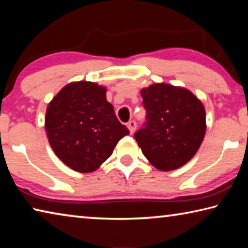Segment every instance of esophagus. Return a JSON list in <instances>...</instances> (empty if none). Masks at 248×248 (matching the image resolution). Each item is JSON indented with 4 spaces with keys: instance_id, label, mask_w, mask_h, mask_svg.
<instances>
[{
    "instance_id": "esophagus-1",
    "label": "esophagus",
    "mask_w": 248,
    "mask_h": 248,
    "mask_svg": "<svg viewBox=\"0 0 248 248\" xmlns=\"http://www.w3.org/2000/svg\"><path fill=\"white\" fill-rule=\"evenodd\" d=\"M128 128H129L130 132H131V133H133L134 131H136V128H137V123H136V121H134V120L129 121V123H128Z\"/></svg>"
}]
</instances>
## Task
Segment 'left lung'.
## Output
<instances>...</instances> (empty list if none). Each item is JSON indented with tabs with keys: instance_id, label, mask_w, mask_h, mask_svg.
I'll return each instance as SVG.
<instances>
[{
	"instance_id": "1",
	"label": "left lung",
	"mask_w": 248,
	"mask_h": 248,
	"mask_svg": "<svg viewBox=\"0 0 248 248\" xmlns=\"http://www.w3.org/2000/svg\"><path fill=\"white\" fill-rule=\"evenodd\" d=\"M146 121L134 133L144 156L159 170H173L197 153L205 134L202 103L183 87L156 83L141 91Z\"/></svg>"
}]
</instances>
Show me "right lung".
Masks as SVG:
<instances>
[{
    "label": "right lung",
    "instance_id": "right-lung-1",
    "mask_svg": "<svg viewBox=\"0 0 248 248\" xmlns=\"http://www.w3.org/2000/svg\"><path fill=\"white\" fill-rule=\"evenodd\" d=\"M45 128L53 152L79 173L97 170L129 134L107 102L106 89L86 81L70 83L54 96Z\"/></svg>",
    "mask_w": 248,
    "mask_h": 248
}]
</instances>
